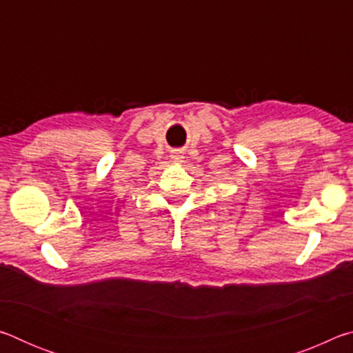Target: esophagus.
I'll list each match as a JSON object with an SVG mask.
<instances>
[{
    "label": "esophagus",
    "instance_id": "34e87169",
    "mask_svg": "<svg viewBox=\"0 0 353 353\" xmlns=\"http://www.w3.org/2000/svg\"><path fill=\"white\" fill-rule=\"evenodd\" d=\"M171 159H172V162H174V163H183V162H185L183 151H181V149H177V151L172 152Z\"/></svg>",
    "mask_w": 353,
    "mask_h": 353
}]
</instances>
